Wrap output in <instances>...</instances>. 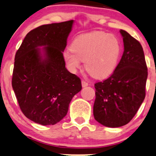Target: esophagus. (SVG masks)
I'll return each instance as SVG.
<instances>
[{
	"label": "esophagus",
	"mask_w": 156,
	"mask_h": 156,
	"mask_svg": "<svg viewBox=\"0 0 156 156\" xmlns=\"http://www.w3.org/2000/svg\"><path fill=\"white\" fill-rule=\"evenodd\" d=\"M81 85H82L83 87H87V86H88V83L87 82V81L82 80V81H81Z\"/></svg>",
	"instance_id": "1"
}]
</instances>
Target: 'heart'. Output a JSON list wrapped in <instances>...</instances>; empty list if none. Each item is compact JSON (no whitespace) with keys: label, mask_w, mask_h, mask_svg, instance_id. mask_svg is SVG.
Listing matches in <instances>:
<instances>
[{"label":"heart","mask_w":156,"mask_h":156,"mask_svg":"<svg viewBox=\"0 0 156 156\" xmlns=\"http://www.w3.org/2000/svg\"><path fill=\"white\" fill-rule=\"evenodd\" d=\"M120 52V43L114 34L94 31L76 36L71 50L63 53V59L72 72H76L84 61V68L91 76L104 78L115 69Z\"/></svg>","instance_id":"1"}]
</instances>
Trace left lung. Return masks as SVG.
Instances as JSON below:
<instances>
[{
	"label": "left lung",
	"instance_id": "8db88e82",
	"mask_svg": "<svg viewBox=\"0 0 156 156\" xmlns=\"http://www.w3.org/2000/svg\"><path fill=\"white\" fill-rule=\"evenodd\" d=\"M124 53L111 76L94 84V116L108 127L127 125L134 117L146 96L148 76L145 56L140 43L124 30Z\"/></svg>",
	"mask_w": 156,
	"mask_h": 156
}]
</instances>
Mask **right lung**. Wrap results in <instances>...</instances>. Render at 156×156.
<instances>
[{"label": "right lung", "instance_id": "add662e5", "mask_svg": "<svg viewBox=\"0 0 156 156\" xmlns=\"http://www.w3.org/2000/svg\"><path fill=\"white\" fill-rule=\"evenodd\" d=\"M73 23L69 20L31 30L16 53L12 87L20 109L35 123L60 122L82 87L81 79L67 70L63 59Z\"/></svg>", "mask_w": 156, "mask_h": 156}]
</instances>
